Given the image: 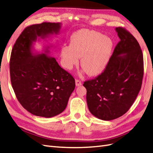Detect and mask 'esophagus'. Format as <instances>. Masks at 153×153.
I'll return each mask as SVG.
<instances>
[{"label": "esophagus", "instance_id": "1", "mask_svg": "<svg viewBox=\"0 0 153 153\" xmlns=\"http://www.w3.org/2000/svg\"><path fill=\"white\" fill-rule=\"evenodd\" d=\"M75 84H76V86H80V85H81L82 84V82L80 80L76 79L75 80Z\"/></svg>", "mask_w": 153, "mask_h": 153}]
</instances>
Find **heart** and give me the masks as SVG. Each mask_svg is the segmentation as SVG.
<instances>
[{
    "mask_svg": "<svg viewBox=\"0 0 153 153\" xmlns=\"http://www.w3.org/2000/svg\"><path fill=\"white\" fill-rule=\"evenodd\" d=\"M113 48L112 40L100 32L79 30L71 37L70 46L61 49L62 66L71 70L82 57L81 66L88 75H98L107 66Z\"/></svg>",
    "mask_w": 153,
    "mask_h": 153,
    "instance_id": "b5f03b06",
    "label": "heart"
}]
</instances>
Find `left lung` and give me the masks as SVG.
<instances>
[{
  "mask_svg": "<svg viewBox=\"0 0 153 153\" xmlns=\"http://www.w3.org/2000/svg\"><path fill=\"white\" fill-rule=\"evenodd\" d=\"M120 41L105 70L84 82L91 113L110 121L126 113L135 101L142 84L143 59L140 45L123 27H117Z\"/></svg>",
  "mask_w": 153,
  "mask_h": 153,
  "instance_id": "left-lung-1",
  "label": "left lung"
}]
</instances>
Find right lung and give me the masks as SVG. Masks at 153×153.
I'll list each match as a JSON object with an SVG mask.
<instances>
[{
	"label": "right lung",
	"mask_w": 153,
	"mask_h": 153,
	"mask_svg": "<svg viewBox=\"0 0 153 153\" xmlns=\"http://www.w3.org/2000/svg\"><path fill=\"white\" fill-rule=\"evenodd\" d=\"M59 23L43 22L27 27L14 45L10 61V78L17 100L36 116L52 117L66 108L75 89V78L48 53L33 55L37 37L58 32Z\"/></svg>",
	"instance_id": "right-lung-1"
}]
</instances>
